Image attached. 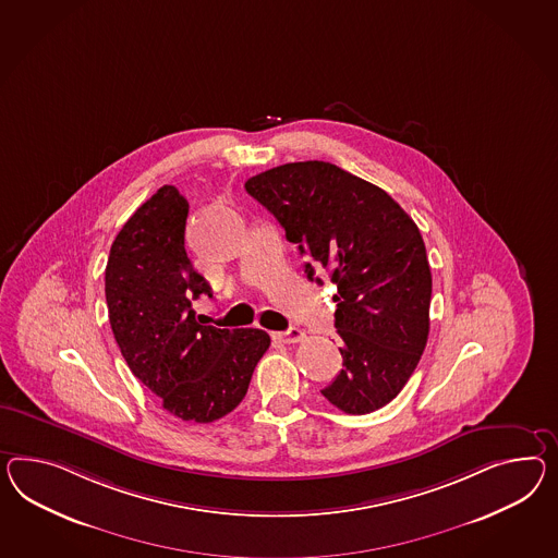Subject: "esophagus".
Returning <instances> with one entry per match:
<instances>
[{"mask_svg":"<svg viewBox=\"0 0 558 558\" xmlns=\"http://www.w3.org/2000/svg\"><path fill=\"white\" fill-rule=\"evenodd\" d=\"M275 340L283 343H298L303 340V331L300 328L287 329V331H275Z\"/></svg>","mask_w":558,"mask_h":558,"instance_id":"esophagus-1","label":"esophagus"}]
</instances>
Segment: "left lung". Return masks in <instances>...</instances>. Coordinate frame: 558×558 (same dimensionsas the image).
<instances>
[{
  "label": "left lung",
  "instance_id": "left-lung-1",
  "mask_svg": "<svg viewBox=\"0 0 558 558\" xmlns=\"http://www.w3.org/2000/svg\"><path fill=\"white\" fill-rule=\"evenodd\" d=\"M246 192L286 229L289 243L338 286L342 372L322 395L368 414L411 378L429 336L430 269L413 218L383 187L328 161H295L246 180Z\"/></svg>",
  "mask_w": 558,
  "mask_h": 558
}]
</instances>
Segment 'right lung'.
Returning a JSON list of instances; mask_svg holds the SVG:
<instances>
[{
    "mask_svg": "<svg viewBox=\"0 0 558 558\" xmlns=\"http://www.w3.org/2000/svg\"><path fill=\"white\" fill-rule=\"evenodd\" d=\"M187 201L159 187L111 244L105 298L131 372L182 421L213 423L244 399L271 338L255 328L202 326L192 301L213 295L186 246Z\"/></svg>",
    "mask_w": 558,
    "mask_h": 558,
    "instance_id": "1",
    "label": "right lung"
}]
</instances>
